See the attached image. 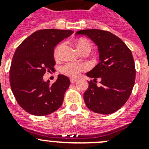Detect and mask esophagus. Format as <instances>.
<instances>
[{
	"label": "esophagus",
	"mask_w": 149,
	"mask_h": 149,
	"mask_svg": "<svg viewBox=\"0 0 149 149\" xmlns=\"http://www.w3.org/2000/svg\"><path fill=\"white\" fill-rule=\"evenodd\" d=\"M76 81H77V79H74V78H71L70 79V82L72 83V84H74Z\"/></svg>",
	"instance_id": "1"
}]
</instances>
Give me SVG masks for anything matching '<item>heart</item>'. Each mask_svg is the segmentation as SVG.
I'll list each match as a JSON object with an SVG mask.
<instances>
[{"instance_id":"obj_1","label":"heart","mask_w":149,"mask_h":149,"mask_svg":"<svg viewBox=\"0 0 149 149\" xmlns=\"http://www.w3.org/2000/svg\"><path fill=\"white\" fill-rule=\"evenodd\" d=\"M74 45L78 51L81 54L89 51L90 52L92 45L89 41L84 38H80L74 41ZM63 47V43H60L56 46L54 49V55L55 58H59L60 54V51ZM86 69V66L83 63H67L60 67V72L65 75L70 77H76L80 74L82 72Z\"/></svg>"}]
</instances>
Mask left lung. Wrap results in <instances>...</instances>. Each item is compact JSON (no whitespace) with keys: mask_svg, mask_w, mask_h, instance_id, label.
I'll return each mask as SVG.
<instances>
[{"mask_svg":"<svg viewBox=\"0 0 149 149\" xmlns=\"http://www.w3.org/2000/svg\"><path fill=\"white\" fill-rule=\"evenodd\" d=\"M76 35H85L95 43L99 60L88 77L89 87L84 94L86 107L100 114H111L122 107L129 98L135 83L136 69L131 50L112 33L91 29L81 30ZM100 80V85L96 84Z\"/></svg>","mask_w":149,"mask_h":149,"instance_id":"1","label":"left lung"}]
</instances>
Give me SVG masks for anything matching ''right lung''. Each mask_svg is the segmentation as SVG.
<instances>
[{"mask_svg":"<svg viewBox=\"0 0 149 149\" xmlns=\"http://www.w3.org/2000/svg\"><path fill=\"white\" fill-rule=\"evenodd\" d=\"M72 33L70 30H37L17 48L10 66V86L18 104L29 113L46 116L61 107L69 79L59 74L56 82L50 85L43 76L54 71L55 46Z\"/></svg>","mask_w":149,"mask_h":149,"instance_id":"obj_1","label":"right lung"}]
</instances>
